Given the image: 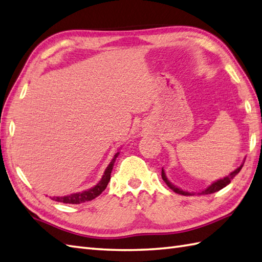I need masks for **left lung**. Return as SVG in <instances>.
<instances>
[{
  "label": "left lung",
  "mask_w": 262,
  "mask_h": 262,
  "mask_svg": "<svg viewBox=\"0 0 262 262\" xmlns=\"http://www.w3.org/2000/svg\"><path fill=\"white\" fill-rule=\"evenodd\" d=\"M242 166H243V164H241V165L236 168V169H234L233 172H231L228 176H226V178H223V179H220V180H217V181H215V182H213V183H212L211 185H209L208 187L205 188V190H202L201 191L200 193H198L199 195H201V194H212V193H214V192H217V191H220V190H222L223 187H226L230 182H231V180H232L234 176L238 174L240 171H241V168H242ZM162 179H163V181L165 182L166 183V185L171 188L172 191H174L175 193H178V194H182V195H193L194 193H190V192H186V191H183V190H181V188H179L178 186H175L174 184H172L171 182H169L168 180H167V178H166V175H165V172H164V169L162 168Z\"/></svg>",
  "instance_id": "8db88e82"
}]
</instances>
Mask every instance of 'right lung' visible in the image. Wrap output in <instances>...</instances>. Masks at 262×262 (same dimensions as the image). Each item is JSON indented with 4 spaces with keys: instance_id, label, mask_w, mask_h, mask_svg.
<instances>
[{
    "instance_id": "1",
    "label": "right lung",
    "mask_w": 262,
    "mask_h": 262,
    "mask_svg": "<svg viewBox=\"0 0 262 262\" xmlns=\"http://www.w3.org/2000/svg\"><path fill=\"white\" fill-rule=\"evenodd\" d=\"M119 155V151H117L116 154L114 155L112 162L109 163V165L107 166L105 173H103L101 180L99 181L98 184H96L94 187L89 188L87 191H82V192H78L70 194V195H66V196H53L52 200L57 201V202H61V203H69V204H80L83 202H88V201L94 200L98 195L102 193V191H105V188L108 185V182L111 181V174L113 171L114 164L116 162L117 156Z\"/></svg>"
}]
</instances>
